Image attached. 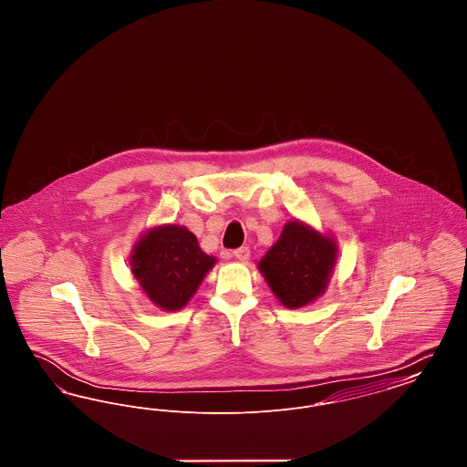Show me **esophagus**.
I'll return each mask as SVG.
<instances>
[{
  "label": "esophagus",
  "mask_w": 467,
  "mask_h": 467,
  "mask_svg": "<svg viewBox=\"0 0 467 467\" xmlns=\"http://www.w3.org/2000/svg\"><path fill=\"white\" fill-rule=\"evenodd\" d=\"M234 257L242 263H246L250 259V248L248 246H242V248H236L234 250Z\"/></svg>",
  "instance_id": "34e87169"
}]
</instances>
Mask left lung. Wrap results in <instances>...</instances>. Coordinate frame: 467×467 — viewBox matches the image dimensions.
<instances>
[{
  "mask_svg": "<svg viewBox=\"0 0 467 467\" xmlns=\"http://www.w3.org/2000/svg\"><path fill=\"white\" fill-rule=\"evenodd\" d=\"M337 259L331 236L308 223L290 221L278 242L259 261V269L278 301L287 308H303L318 299L329 285Z\"/></svg>",
  "mask_w": 467,
  "mask_h": 467,
  "instance_id": "8db88e82",
  "label": "left lung"
}]
</instances>
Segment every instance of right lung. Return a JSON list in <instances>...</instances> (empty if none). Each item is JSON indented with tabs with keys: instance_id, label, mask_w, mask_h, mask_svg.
<instances>
[{
	"instance_id": "right-lung-1",
	"label": "right lung",
	"mask_w": 467,
	"mask_h": 467,
	"mask_svg": "<svg viewBox=\"0 0 467 467\" xmlns=\"http://www.w3.org/2000/svg\"><path fill=\"white\" fill-rule=\"evenodd\" d=\"M217 259L204 254L198 238L183 225L149 229L134 244L131 271L149 299L164 311L183 308Z\"/></svg>"
}]
</instances>
